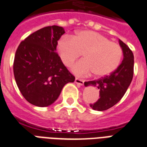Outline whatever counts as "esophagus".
<instances>
[{
  "label": "esophagus",
  "mask_w": 147,
  "mask_h": 147,
  "mask_svg": "<svg viewBox=\"0 0 147 147\" xmlns=\"http://www.w3.org/2000/svg\"><path fill=\"white\" fill-rule=\"evenodd\" d=\"M75 84H78V85H84V80H80V79H78V78H76V79H75Z\"/></svg>",
  "instance_id": "1"
}]
</instances>
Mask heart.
<instances>
[{
	"instance_id": "b5f03b06",
	"label": "heart",
	"mask_w": 147,
	"mask_h": 147,
	"mask_svg": "<svg viewBox=\"0 0 147 147\" xmlns=\"http://www.w3.org/2000/svg\"><path fill=\"white\" fill-rule=\"evenodd\" d=\"M57 51L65 66H70L84 53V59L72 67L77 76L94 73L95 77L110 74L120 65L123 51L119 44L104 35L92 30H81L74 37L65 36L59 40Z\"/></svg>"
}]
</instances>
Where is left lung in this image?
<instances>
[{
    "mask_svg": "<svg viewBox=\"0 0 147 147\" xmlns=\"http://www.w3.org/2000/svg\"><path fill=\"white\" fill-rule=\"evenodd\" d=\"M123 53L122 63L110 75L84 83L85 86H93L100 90V98L90 104L94 110L103 111L112 107L121 100L127 92L134 76V57L127 44L119 40Z\"/></svg>",
    "mask_w": 147,
    "mask_h": 147,
    "instance_id": "left-lung-1",
    "label": "left lung"
}]
</instances>
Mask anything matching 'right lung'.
<instances>
[{
    "label": "right lung",
    "mask_w": 147,
    "mask_h": 147,
    "mask_svg": "<svg viewBox=\"0 0 147 147\" xmlns=\"http://www.w3.org/2000/svg\"><path fill=\"white\" fill-rule=\"evenodd\" d=\"M64 33L62 27H45L29 35L17 49L14 78L23 96L33 105H51L64 85L75 80L56 52Z\"/></svg>",
    "instance_id": "1"
}]
</instances>
